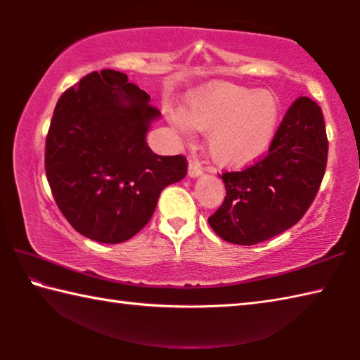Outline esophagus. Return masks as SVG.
Here are the masks:
<instances>
[{
  "label": "esophagus",
  "mask_w": 360,
  "mask_h": 360,
  "mask_svg": "<svg viewBox=\"0 0 360 360\" xmlns=\"http://www.w3.org/2000/svg\"><path fill=\"white\" fill-rule=\"evenodd\" d=\"M187 174L191 176V178H198V176H202V174H203V168L200 167V163H198V162L192 160L191 163H188Z\"/></svg>",
  "instance_id": "1"
}]
</instances>
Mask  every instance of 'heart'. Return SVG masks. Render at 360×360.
Masks as SVG:
<instances>
[{"label": "heart", "instance_id": "b5f03b06", "mask_svg": "<svg viewBox=\"0 0 360 360\" xmlns=\"http://www.w3.org/2000/svg\"><path fill=\"white\" fill-rule=\"evenodd\" d=\"M281 106L275 94L216 82L187 96L181 111L169 112L178 129L208 133L212 160L243 168L264 157L276 136Z\"/></svg>", "mask_w": 360, "mask_h": 360}]
</instances>
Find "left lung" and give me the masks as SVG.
<instances>
[{
  "label": "left lung",
  "instance_id": "8db88e82",
  "mask_svg": "<svg viewBox=\"0 0 360 360\" xmlns=\"http://www.w3.org/2000/svg\"><path fill=\"white\" fill-rule=\"evenodd\" d=\"M321 108L308 96L294 101L268 154L243 172L224 173V203L208 222L222 240L252 246L283 233L313 203L327 165Z\"/></svg>",
  "mask_w": 360,
  "mask_h": 360
}]
</instances>
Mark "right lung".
<instances>
[{
  "instance_id": "add662e5",
  "label": "right lung",
  "mask_w": 360,
  "mask_h": 360,
  "mask_svg": "<svg viewBox=\"0 0 360 360\" xmlns=\"http://www.w3.org/2000/svg\"><path fill=\"white\" fill-rule=\"evenodd\" d=\"M114 70L94 71L60 96L46 139V174L72 229L115 245L149 222L160 192L184 179L182 155H157L146 143L160 111Z\"/></svg>"
}]
</instances>
